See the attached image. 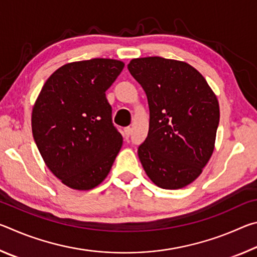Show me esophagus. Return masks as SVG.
I'll use <instances>...</instances> for the list:
<instances>
[{
  "label": "esophagus",
  "mask_w": 257,
  "mask_h": 257,
  "mask_svg": "<svg viewBox=\"0 0 257 257\" xmlns=\"http://www.w3.org/2000/svg\"><path fill=\"white\" fill-rule=\"evenodd\" d=\"M130 135H132V128L130 127H125L123 130V136L125 139H128Z\"/></svg>",
  "instance_id": "34e87169"
}]
</instances>
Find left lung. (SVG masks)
Here are the masks:
<instances>
[{"instance_id": "obj_1", "label": "left lung", "mask_w": 257, "mask_h": 257, "mask_svg": "<svg viewBox=\"0 0 257 257\" xmlns=\"http://www.w3.org/2000/svg\"><path fill=\"white\" fill-rule=\"evenodd\" d=\"M132 76L143 87L150 128L138 156L150 179L179 189L201 175L214 150L220 108L215 94L188 63L160 56L134 59Z\"/></svg>"}]
</instances>
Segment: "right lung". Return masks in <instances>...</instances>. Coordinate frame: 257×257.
<instances>
[{
  "label": "right lung",
  "instance_id": "right-lung-1",
  "mask_svg": "<svg viewBox=\"0 0 257 257\" xmlns=\"http://www.w3.org/2000/svg\"><path fill=\"white\" fill-rule=\"evenodd\" d=\"M123 67L112 59L64 64L36 99L34 141L47 168L70 188L88 190L101 184L122 146L105 92Z\"/></svg>",
  "mask_w": 257,
  "mask_h": 257
}]
</instances>
